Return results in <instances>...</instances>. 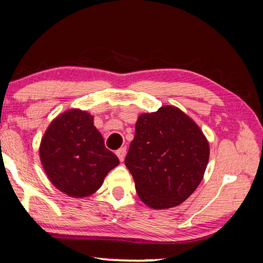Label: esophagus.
I'll use <instances>...</instances> for the list:
<instances>
[{"label":"esophagus","mask_w":263,"mask_h":263,"mask_svg":"<svg viewBox=\"0 0 263 263\" xmlns=\"http://www.w3.org/2000/svg\"><path fill=\"white\" fill-rule=\"evenodd\" d=\"M116 154H117V157L119 158L120 161H124L125 156H126V147L124 146V147H120L119 149H117Z\"/></svg>","instance_id":"1"}]
</instances>
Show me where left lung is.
Listing matches in <instances>:
<instances>
[{
  "instance_id": "1",
  "label": "left lung",
  "mask_w": 263,
  "mask_h": 263,
  "mask_svg": "<svg viewBox=\"0 0 263 263\" xmlns=\"http://www.w3.org/2000/svg\"><path fill=\"white\" fill-rule=\"evenodd\" d=\"M208 158L210 145L194 120L166 105L138 117L125 165L141 201L165 210L180 205L197 190Z\"/></svg>"
}]
</instances>
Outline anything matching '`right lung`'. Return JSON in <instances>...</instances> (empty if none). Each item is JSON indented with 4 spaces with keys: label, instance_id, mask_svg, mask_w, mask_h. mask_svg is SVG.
Instances as JSON below:
<instances>
[{
    "label": "right lung",
    "instance_id": "right-lung-1",
    "mask_svg": "<svg viewBox=\"0 0 263 263\" xmlns=\"http://www.w3.org/2000/svg\"><path fill=\"white\" fill-rule=\"evenodd\" d=\"M40 158L52 185L72 198L95 193L119 164L116 154L104 145L93 117L78 109L52 120L42 138Z\"/></svg>",
    "mask_w": 263,
    "mask_h": 263
}]
</instances>
